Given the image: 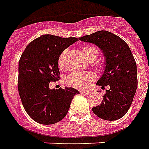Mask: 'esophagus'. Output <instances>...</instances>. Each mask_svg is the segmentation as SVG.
I'll list each match as a JSON object with an SVG mask.
<instances>
[{"label": "esophagus", "mask_w": 149, "mask_h": 149, "mask_svg": "<svg viewBox=\"0 0 149 149\" xmlns=\"http://www.w3.org/2000/svg\"><path fill=\"white\" fill-rule=\"evenodd\" d=\"M80 94H84V95H88L90 93V91H80Z\"/></svg>", "instance_id": "1"}]
</instances>
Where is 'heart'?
I'll list each match as a JSON object with an SVG mask.
<instances>
[{
    "mask_svg": "<svg viewBox=\"0 0 149 149\" xmlns=\"http://www.w3.org/2000/svg\"><path fill=\"white\" fill-rule=\"evenodd\" d=\"M82 52L86 59L90 57H95L96 58L98 56V49L93 46H84L82 48ZM67 50H64L59 56L58 60V67L60 69H64L65 67V58ZM95 80V75L92 72H73L69 75L66 79V83L69 85L78 89H85L88 85Z\"/></svg>",
    "mask_w": 149,
    "mask_h": 149,
    "instance_id": "b5f03b06",
    "label": "heart"
}]
</instances>
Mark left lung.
<instances>
[{
    "mask_svg": "<svg viewBox=\"0 0 149 149\" xmlns=\"http://www.w3.org/2000/svg\"><path fill=\"white\" fill-rule=\"evenodd\" d=\"M95 44L102 50L104 71L96 85L108 86L102 102L92 108L95 115L107 121L120 119L130 107L137 88L136 64L130 47L122 38L107 31L79 38Z\"/></svg>",
    "mask_w": 149,
    "mask_h": 149,
    "instance_id": "8db88e82",
    "label": "left lung"
}]
</instances>
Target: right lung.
<instances>
[{"label": "right lung", "mask_w": 149, "mask_h": 149, "mask_svg": "<svg viewBox=\"0 0 149 149\" xmlns=\"http://www.w3.org/2000/svg\"><path fill=\"white\" fill-rule=\"evenodd\" d=\"M77 38L42 35L30 42L19 61L18 90L25 111L34 121L42 125L60 122L66 116L74 95L73 88L50 89L58 80V60L65 49Z\"/></svg>", "instance_id": "obj_1"}]
</instances>
